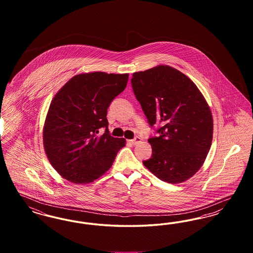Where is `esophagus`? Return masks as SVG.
Returning <instances> with one entry per match:
<instances>
[{
    "label": "esophagus",
    "mask_w": 253,
    "mask_h": 253,
    "mask_svg": "<svg viewBox=\"0 0 253 253\" xmlns=\"http://www.w3.org/2000/svg\"><path fill=\"white\" fill-rule=\"evenodd\" d=\"M130 142H131L132 145H136L137 143L141 142V138H140V137H138V136H135L133 139L130 140Z\"/></svg>",
    "instance_id": "esophagus-1"
}]
</instances>
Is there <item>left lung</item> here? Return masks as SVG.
Listing matches in <instances>:
<instances>
[{
	"label": "left lung",
	"instance_id": "1",
	"mask_svg": "<svg viewBox=\"0 0 253 253\" xmlns=\"http://www.w3.org/2000/svg\"><path fill=\"white\" fill-rule=\"evenodd\" d=\"M132 90L149 124L160 125L148 139L153 155L145 167L160 180L177 184L202 167L211 149L213 121L202 93L168 65L132 74Z\"/></svg>",
	"mask_w": 253,
	"mask_h": 253
}]
</instances>
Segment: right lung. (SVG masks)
I'll return each mask as SVG.
<instances>
[{"label":"right lung","instance_id":"obj_1","mask_svg":"<svg viewBox=\"0 0 253 253\" xmlns=\"http://www.w3.org/2000/svg\"><path fill=\"white\" fill-rule=\"evenodd\" d=\"M128 78V74H80L52 99L43 126V147L49 162L64 179L76 184L96 180L125 146L124 138L109 133L106 116ZM100 127L106 132L99 137Z\"/></svg>","mask_w":253,"mask_h":253}]
</instances>
